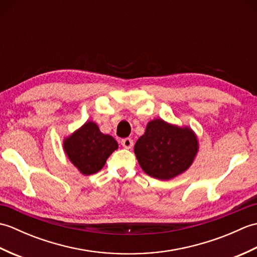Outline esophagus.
<instances>
[{
    "label": "esophagus",
    "instance_id": "esophagus-1",
    "mask_svg": "<svg viewBox=\"0 0 257 257\" xmlns=\"http://www.w3.org/2000/svg\"><path fill=\"white\" fill-rule=\"evenodd\" d=\"M121 145L123 148L130 149V148H133V146H134V140L132 138H124L121 140Z\"/></svg>",
    "mask_w": 257,
    "mask_h": 257
}]
</instances>
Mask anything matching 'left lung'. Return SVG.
Wrapping results in <instances>:
<instances>
[{
  "label": "left lung",
  "mask_w": 257,
  "mask_h": 257,
  "mask_svg": "<svg viewBox=\"0 0 257 257\" xmlns=\"http://www.w3.org/2000/svg\"><path fill=\"white\" fill-rule=\"evenodd\" d=\"M198 151V140L189 128H179L161 119L147 124L145 135L135 145V154L150 177L170 180L191 166Z\"/></svg>",
  "instance_id": "8db88e82"
}]
</instances>
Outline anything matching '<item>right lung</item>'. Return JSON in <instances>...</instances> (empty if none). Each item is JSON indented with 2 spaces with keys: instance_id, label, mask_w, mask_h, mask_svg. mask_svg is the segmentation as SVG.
<instances>
[{
  "instance_id": "add662e5",
  "label": "right lung",
  "mask_w": 257,
  "mask_h": 257,
  "mask_svg": "<svg viewBox=\"0 0 257 257\" xmlns=\"http://www.w3.org/2000/svg\"><path fill=\"white\" fill-rule=\"evenodd\" d=\"M117 148V141L111 136L101 134L97 124L91 121L86 122L64 141L69 160L85 176L99 171Z\"/></svg>"
}]
</instances>
